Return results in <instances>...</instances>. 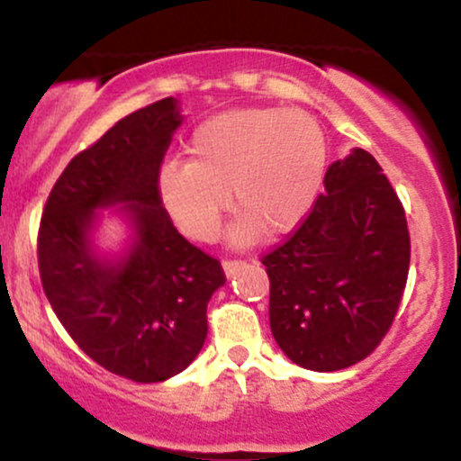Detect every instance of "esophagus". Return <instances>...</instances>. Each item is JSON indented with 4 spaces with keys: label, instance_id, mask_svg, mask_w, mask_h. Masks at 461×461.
Wrapping results in <instances>:
<instances>
[{
    "label": "esophagus",
    "instance_id": "34e87169",
    "mask_svg": "<svg viewBox=\"0 0 461 461\" xmlns=\"http://www.w3.org/2000/svg\"><path fill=\"white\" fill-rule=\"evenodd\" d=\"M242 267H245V262H242V260H225L223 262V271H225L227 277H234V275L240 271Z\"/></svg>",
    "mask_w": 461,
    "mask_h": 461
}]
</instances>
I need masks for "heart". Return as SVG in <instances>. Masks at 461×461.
<instances>
[{"label": "heart", "instance_id": "heart-1", "mask_svg": "<svg viewBox=\"0 0 461 461\" xmlns=\"http://www.w3.org/2000/svg\"><path fill=\"white\" fill-rule=\"evenodd\" d=\"M325 162V136L314 116L238 108L193 131L186 164H167L158 190L168 216L193 240L216 234L230 201L240 216L231 240L247 245L260 231L273 238L301 225L321 190Z\"/></svg>", "mask_w": 461, "mask_h": 461}]
</instances>
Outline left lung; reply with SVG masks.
I'll return each mask as SVG.
<instances>
[{
	"label": "left lung",
	"instance_id": "left-lung-1",
	"mask_svg": "<svg viewBox=\"0 0 461 461\" xmlns=\"http://www.w3.org/2000/svg\"><path fill=\"white\" fill-rule=\"evenodd\" d=\"M279 348L319 373L353 366L393 325L410 268L403 205L364 149L330 164L325 193L282 247L262 258Z\"/></svg>",
	"mask_w": 461,
	"mask_h": 461
}]
</instances>
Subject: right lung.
<instances>
[{
  "label": "right lung",
  "mask_w": 461,
  "mask_h": 461,
  "mask_svg": "<svg viewBox=\"0 0 461 461\" xmlns=\"http://www.w3.org/2000/svg\"><path fill=\"white\" fill-rule=\"evenodd\" d=\"M182 121L176 97L121 119L67 164L39 230L41 282L68 336L139 384L188 368L208 336V301L225 284L219 260L190 245L162 208L158 176ZM104 209L129 227L116 254L94 245Z\"/></svg>",
  "instance_id": "add662e5"
}]
</instances>
